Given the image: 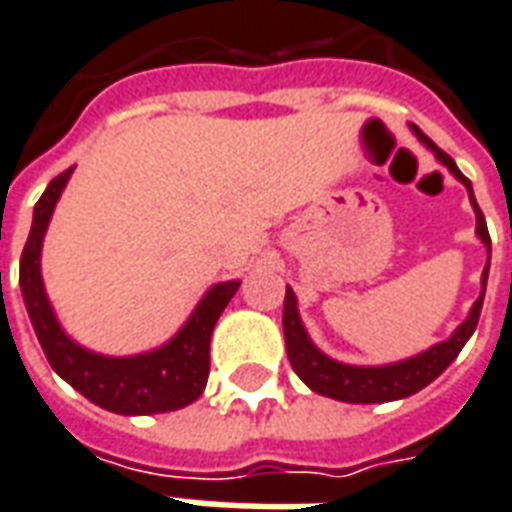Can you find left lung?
<instances>
[{
    "label": "left lung",
    "mask_w": 512,
    "mask_h": 512,
    "mask_svg": "<svg viewBox=\"0 0 512 512\" xmlns=\"http://www.w3.org/2000/svg\"><path fill=\"white\" fill-rule=\"evenodd\" d=\"M410 129H413L418 140L424 142L426 148L437 156V161L448 167V172H451L453 178L461 180V183L467 186L472 210H475V218H478L475 232H478V237L483 240V245L489 248L491 259V237L489 229H486V218L480 213L478 202H475V194H472V183L461 175L459 167H456V161H453L445 151H440L416 124H410ZM486 280H489V261H486V270H483V278H480L483 291H480L478 302L472 305L467 321H464L445 343L432 345L429 351L418 353L413 359L397 361V364H383V367H353V364L334 361L329 359L326 353L318 351V348L310 343L305 326H302L294 291L286 288V302H283V334H286L288 361H291V367H294V372H297L299 378L305 380L307 386L313 388L315 394H321V397L340 399V402H353V405L394 402V399L410 397V394H416V391H421L424 386H429L437 375H443V372L448 370V364L459 356L464 343L472 337L475 326H478L483 297H486Z\"/></svg>",
    "instance_id": "left-lung-1"
}]
</instances>
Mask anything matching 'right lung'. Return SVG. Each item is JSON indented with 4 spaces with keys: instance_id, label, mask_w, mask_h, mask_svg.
Returning a JSON list of instances; mask_svg holds the SVG:
<instances>
[{
    "instance_id": "right-lung-1",
    "label": "right lung",
    "mask_w": 512,
    "mask_h": 512,
    "mask_svg": "<svg viewBox=\"0 0 512 512\" xmlns=\"http://www.w3.org/2000/svg\"><path fill=\"white\" fill-rule=\"evenodd\" d=\"M72 169L75 167L64 169L59 178H53L40 202L34 205L32 232L21 253L18 283H21L23 302H26L42 351L51 361L53 370L59 372L69 386L78 388L83 397L110 413L148 416V413H169V410L191 405L205 391L207 375H210V337H213L215 321L224 313L229 299L237 294L240 280H226L210 288L186 326L167 345L151 353L115 359V356L91 353L78 343H72L53 315L40 275L42 237Z\"/></svg>"
}]
</instances>
